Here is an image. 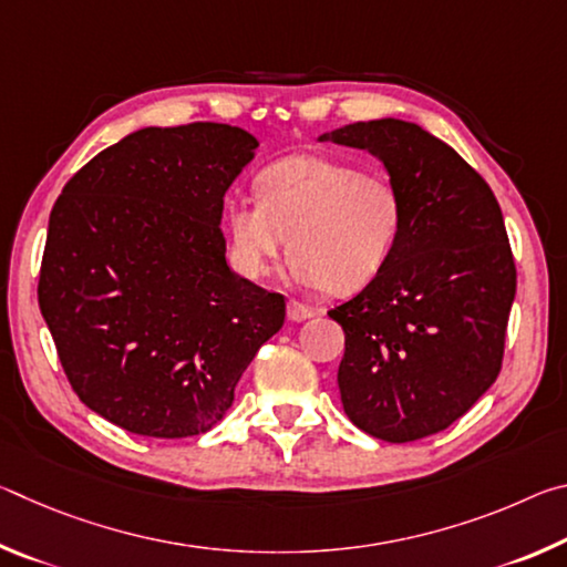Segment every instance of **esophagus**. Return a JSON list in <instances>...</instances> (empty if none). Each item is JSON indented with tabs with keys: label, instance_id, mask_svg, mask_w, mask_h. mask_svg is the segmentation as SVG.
Returning <instances> with one entry per match:
<instances>
[{
	"label": "esophagus",
	"instance_id": "esophagus-1",
	"mask_svg": "<svg viewBox=\"0 0 567 567\" xmlns=\"http://www.w3.org/2000/svg\"><path fill=\"white\" fill-rule=\"evenodd\" d=\"M312 315H315L312 307H307V305L297 302V300L287 302V318H290L292 322H302V320H307V318H312Z\"/></svg>",
	"mask_w": 567,
	"mask_h": 567
}]
</instances>
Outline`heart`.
Returning <instances> with one entry per match:
<instances>
[{
  "mask_svg": "<svg viewBox=\"0 0 567 567\" xmlns=\"http://www.w3.org/2000/svg\"><path fill=\"white\" fill-rule=\"evenodd\" d=\"M237 270L262 277L285 252L290 272L324 292L348 295L375 280L402 229L395 182L324 155H290L257 177V197L227 203Z\"/></svg>",
  "mask_w": 567,
  "mask_h": 567,
  "instance_id": "heart-1",
  "label": "heart"
}]
</instances>
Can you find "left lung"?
<instances>
[{"label": "left lung", "instance_id": "left-lung-1", "mask_svg": "<svg viewBox=\"0 0 567 567\" xmlns=\"http://www.w3.org/2000/svg\"><path fill=\"white\" fill-rule=\"evenodd\" d=\"M320 142L372 152L402 197L390 260L328 312L344 330V415L388 443L435 435L503 368L517 272L501 205L453 147L417 124L354 122Z\"/></svg>", "mask_w": 567, "mask_h": 567}]
</instances>
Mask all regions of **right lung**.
I'll return each mask as SVG.
<instances>
[{
    "mask_svg": "<svg viewBox=\"0 0 567 567\" xmlns=\"http://www.w3.org/2000/svg\"><path fill=\"white\" fill-rule=\"evenodd\" d=\"M252 134L217 122L132 132L56 197L40 310L84 405L134 435L207 433L233 408L285 297L225 260V192Z\"/></svg>",
    "mask_w": 567,
    "mask_h": 567,
    "instance_id": "right-lung-1",
    "label": "right lung"
}]
</instances>
